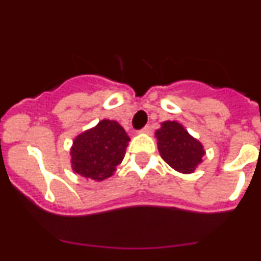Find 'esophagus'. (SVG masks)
Wrapping results in <instances>:
<instances>
[{"instance_id":"1","label":"esophagus","mask_w":261,"mask_h":261,"mask_svg":"<svg viewBox=\"0 0 261 261\" xmlns=\"http://www.w3.org/2000/svg\"><path fill=\"white\" fill-rule=\"evenodd\" d=\"M140 133L145 134V135H150V134H151V127H150V126H145L144 128H141Z\"/></svg>"}]
</instances>
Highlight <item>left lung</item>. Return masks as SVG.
<instances>
[{"mask_svg":"<svg viewBox=\"0 0 261 261\" xmlns=\"http://www.w3.org/2000/svg\"><path fill=\"white\" fill-rule=\"evenodd\" d=\"M160 156L169 167L191 174L203 162L206 154L198 139L193 138L178 121H164L155 131Z\"/></svg>","mask_w":261,"mask_h":261,"instance_id":"1","label":"left lung"}]
</instances>
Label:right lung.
<instances>
[{
	"instance_id": "right-lung-1",
	"label": "right lung",
	"mask_w": 261,
	"mask_h": 261,
	"mask_svg": "<svg viewBox=\"0 0 261 261\" xmlns=\"http://www.w3.org/2000/svg\"><path fill=\"white\" fill-rule=\"evenodd\" d=\"M130 138L115 120H101L77 135L70 146V167L75 174L102 181L117 170L125 158Z\"/></svg>"
}]
</instances>
